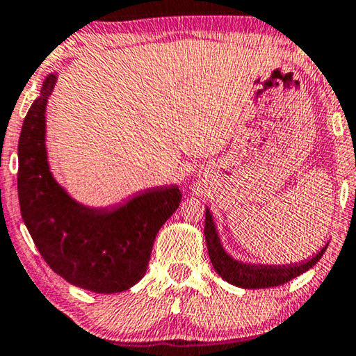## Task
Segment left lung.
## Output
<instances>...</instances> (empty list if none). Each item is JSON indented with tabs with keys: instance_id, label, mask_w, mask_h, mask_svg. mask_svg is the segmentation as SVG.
<instances>
[{
	"instance_id": "obj_1",
	"label": "left lung",
	"mask_w": 356,
	"mask_h": 356,
	"mask_svg": "<svg viewBox=\"0 0 356 356\" xmlns=\"http://www.w3.org/2000/svg\"><path fill=\"white\" fill-rule=\"evenodd\" d=\"M204 235H206L207 252L211 262L217 274L241 289H269V286H279L290 282L311 269L325 252V245L314 257L309 261L300 262V264L286 266H261V264H245V262L235 261L230 257L220 245V238L217 235L216 225H213L212 213L206 209V225H204Z\"/></svg>"
}]
</instances>
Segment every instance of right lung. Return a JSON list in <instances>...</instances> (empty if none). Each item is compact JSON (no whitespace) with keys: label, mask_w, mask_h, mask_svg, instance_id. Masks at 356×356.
I'll list each match as a JSON object with an SVG mask.
<instances>
[{"label":"right lung","mask_w":356,"mask_h":356,"mask_svg":"<svg viewBox=\"0 0 356 356\" xmlns=\"http://www.w3.org/2000/svg\"><path fill=\"white\" fill-rule=\"evenodd\" d=\"M55 84L56 76H47L19 138L24 223L58 275L95 293H118L144 277L155 235L178 209L181 191L147 189L113 211L86 207L67 196L50 173L45 149V110Z\"/></svg>","instance_id":"right-lung-1"}]
</instances>
